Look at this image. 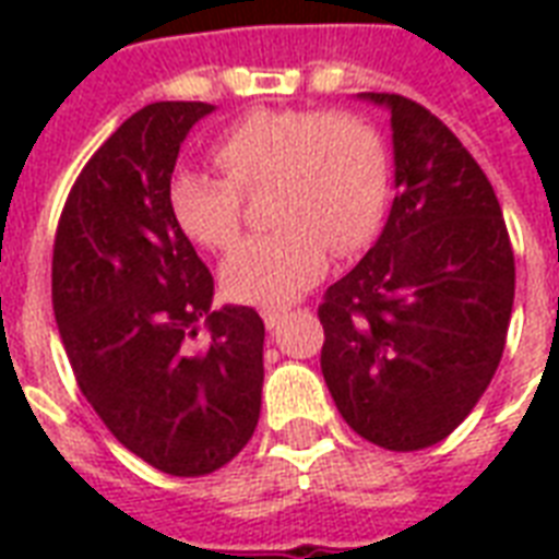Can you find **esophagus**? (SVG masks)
Instances as JSON below:
<instances>
[{
	"instance_id": "1",
	"label": "esophagus",
	"mask_w": 559,
	"mask_h": 559,
	"mask_svg": "<svg viewBox=\"0 0 559 559\" xmlns=\"http://www.w3.org/2000/svg\"><path fill=\"white\" fill-rule=\"evenodd\" d=\"M261 316H263V324H266L270 331H275V328H278V324L284 322V316H287V310H284V307H263Z\"/></svg>"
}]
</instances>
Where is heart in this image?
I'll return each instance as SVG.
<instances>
[{
  "instance_id": "obj_1",
  "label": "heart",
  "mask_w": 559,
  "mask_h": 559,
  "mask_svg": "<svg viewBox=\"0 0 559 559\" xmlns=\"http://www.w3.org/2000/svg\"><path fill=\"white\" fill-rule=\"evenodd\" d=\"M226 179L179 170L170 209L191 240L226 252L240 235V193L272 182L270 219L223 263L237 301L289 305L324 278L333 246H366L389 205L391 162L371 124L324 109H258L214 147Z\"/></svg>"
}]
</instances>
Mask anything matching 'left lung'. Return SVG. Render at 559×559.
Segmentation results:
<instances>
[{
  "label": "left lung",
  "mask_w": 559,
  "mask_h": 559,
  "mask_svg": "<svg viewBox=\"0 0 559 559\" xmlns=\"http://www.w3.org/2000/svg\"><path fill=\"white\" fill-rule=\"evenodd\" d=\"M391 116L389 219L328 287L322 373L345 424L385 450L443 441L493 380L513 310V249L493 186L415 100L362 92Z\"/></svg>",
  "instance_id": "1"
}]
</instances>
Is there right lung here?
<instances>
[{"mask_svg": "<svg viewBox=\"0 0 559 559\" xmlns=\"http://www.w3.org/2000/svg\"><path fill=\"white\" fill-rule=\"evenodd\" d=\"M211 112L159 100L127 118L74 182L51 261L57 331L83 397L168 476L228 464L261 417V316L211 307L214 278L170 209L179 147Z\"/></svg>", "mask_w": 559, "mask_h": 559, "instance_id": "obj_1", "label": "right lung"}]
</instances>
